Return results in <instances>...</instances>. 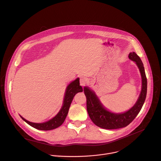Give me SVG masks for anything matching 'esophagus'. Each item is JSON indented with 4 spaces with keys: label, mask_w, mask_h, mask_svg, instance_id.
Here are the masks:
<instances>
[{
    "label": "esophagus",
    "mask_w": 161,
    "mask_h": 161,
    "mask_svg": "<svg viewBox=\"0 0 161 161\" xmlns=\"http://www.w3.org/2000/svg\"><path fill=\"white\" fill-rule=\"evenodd\" d=\"M80 84L82 86H84L85 85H86L87 84V81H86V79H85L84 77H82L80 78Z\"/></svg>",
    "instance_id": "esophagus-1"
}]
</instances>
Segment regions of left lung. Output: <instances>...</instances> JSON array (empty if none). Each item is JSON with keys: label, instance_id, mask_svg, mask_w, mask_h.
I'll use <instances>...</instances> for the list:
<instances>
[{"label": "left lung", "instance_id": "1", "mask_svg": "<svg viewBox=\"0 0 161 161\" xmlns=\"http://www.w3.org/2000/svg\"><path fill=\"white\" fill-rule=\"evenodd\" d=\"M129 58L136 64L140 70L142 77V90L135 105L128 111L120 114L109 112L103 106L95 92L88 87L84 88L88 115L93 124L101 128L116 129L127 126L136 118L144 105L147 94V78L144 65L135 52L129 53Z\"/></svg>", "mask_w": 161, "mask_h": 161}]
</instances>
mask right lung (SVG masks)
Returning a JSON list of instances; mask_svg holds the SVG:
<instances>
[{"label": "right lung", "mask_w": 161, "mask_h": 161, "mask_svg": "<svg viewBox=\"0 0 161 161\" xmlns=\"http://www.w3.org/2000/svg\"><path fill=\"white\" fill-rule=\"evenodd\" d=\"M82 88L81 86H80L79 78L71 82L68 85V87L66 88L63 105L60 110L56 114V116H55L53 118L49 120L48 121L41 123V124H37V123H32L28 121L23 118L22 116H20L28 125H30L35 129L42 130H49L54 129L60 126L65 121V119L68 115L71 103L73 101L74 96H75V94H77L79 92H82Z\"/></svg>", "instance_id": "right-lung-1"}]
</instances>
